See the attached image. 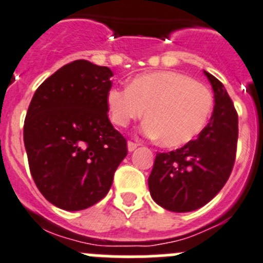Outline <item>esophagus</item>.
<instances>
[{"label":"esophagus","instance_id":"obj_1","mask_svg":"<svg viewBox=\"0 0 263 263\" xmlns=\"http://www.w3.org/2000/svg\"><path fill=\"white\" fill-rule=\"evenodd\" d=\"M137 146H139V144L132 143V141H128V143H127V149H128V152H134Z\"/></svg>","mask_w":263,"mask_h":263}]
</instances>
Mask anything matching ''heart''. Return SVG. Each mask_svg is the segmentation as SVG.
<instances>
[{
  "instance_id": "obj_1",
  "label": "heart",
  "mask_w": 263,
  "mask_h": 263,
  "mask_svg": "<svg viewBox=\"0 0 263 263\" xmlns=\"http://www.w3.org/2000/svg\"><path fill=\"white\" fill-rule=\"evenodd\" d=\"M106 105L112 123L127 127L143 118L144 132L158 137L166 148H179L195 140L210 119L214 97L206 85L176 71L139 75L128 88H110Z\"/></svg>"
}]
</instances>
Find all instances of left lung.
<instances>
[{"mask_svg": "<svg viewBox=\"0 0 263 263\" xmlns=\"http://www.w3.org/2000/svg\"><path fill=\"white\" fill-rule=\"evenodd\" d=\"M214 92L210 122L196 140L168 153H157L148 179L152 198L163 209L188 213L218 195L234 167L237 112L224 85L203 71Z\"/></svg>", "mask_w": 263, "mask_h": 263, "instance_id": "obj_1", "label": "left lung"}]
</instances>
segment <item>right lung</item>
Instances as JSON below:
<instances>
[{
	"instance_id": "right-lung-1",
	"label": "right lung",
	"mask_w": 263,
	"mask_h": 263,
	"mask_svg": "<svg viewBox=\"0 0 263 263\" xmlns=\"http://www.w3.org/2000/svg\"><path fill=\"white\" fill-rule=\"evenodd\" d=\"M109 67L67 63L37 88L24 120L31 175L41 195L67 212L104 198L127 156V143L107 118Z\"/></svg>"
}]
</instances>
